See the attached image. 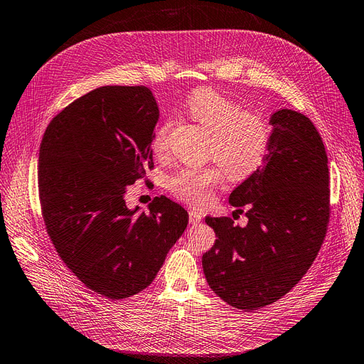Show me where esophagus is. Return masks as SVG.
I'll list each match as a JSON object with an SVG mask.
<instances>
[{
	"instance_id": "1",
	"label": "esophagus",
	"mask_w": 364,
	"mask_h": 364,
	"mask_svg": "<svg viewBox=\"0 0 364 364\" xmlns=\"http://www.w3.org/2000/svg\"><path fill=\"white\" fill-rule=\"evenodd\" d=\"M200 221H201V213L197 212L196 209H191L190 210V224L197 225V224H200Z\"/></svg>"
}]
</instances>
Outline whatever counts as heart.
Masks as SVG:
<instances>
[{"instance_id":"heart-1","label":"heart","mask_w":364,"mask_h":364,"mask_svg":"<svg viewBox=\"0 0 364 364\" xmlns=\"http://www.w3.org/2000/svg\"><path fill=\"white\" fill-rule=\"evenodd\" d=\"M185 112L210 133L206 155L218 164L181 167L167 179L168 191L194 206H205L224 181H242L263 164L272 141V127L264 116L243 110L239 101L210 88H198L188 95ZM173 121L167 119L154 134L152 146L164 154Z\"/></svg>"}]
</instances>
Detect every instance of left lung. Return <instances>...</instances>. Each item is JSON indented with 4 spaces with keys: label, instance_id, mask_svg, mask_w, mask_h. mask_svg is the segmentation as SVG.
Masks as SVG:
<instances>
[{
    "label": "left lung",
    "instance_id": "obj_1",
    "mask_svg": "<svg viewBox=\"0 0 364 364\" xmlns=\"http://www.w3.org/2000/svg\"><path fill=\"white\" fill-rule=\"evenodd\" d=\"M270 125L263 166L230 194L237 212L248 206V224L206 216L218 237L201 258L206 281L216 296L243 311L274 303L303 278L330 220L328 159L315 125L288 109L273 113Z\"/></svg>",
    "mask_w": 364,
    "mask_h": 364
}]
</instances>
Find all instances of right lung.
Wrapping results in <instances>:
<instances>
[{"label":"right lung","mask_w":364,"mask_h":364,"mask_svg":"<svg viewBox=\"0 0 364 364\" xmlns=\"http://www.w3.org/2000/svg\"><path fill=\"white\" fill-rule=\"evenodd\" d=\"M159 118L146 86H101L70 103L40 143L38 198L52 245L71 273L112 300L146 288L182 236L188 212L166 196L129 210V185L154 168Z\"/></svg>","instance_id":"add662e5"}]
</instances>
